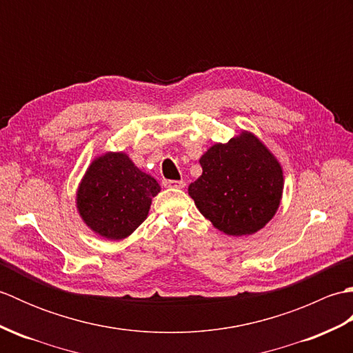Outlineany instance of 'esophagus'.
Instances as JSON below:
<instances>
[{"label":"esophagus","mask_w":353,"mask_h":353,"mask_svg":"<svg viewBox=\"0 0 353 353\" xmlns=\"http://www.w3.org/2000/svg\"><path fill=\"white\" fill-rule=\"evenodd\" d=\"M163 186L167 188H185V182L183 181H163Z\"/></svg>","instance_id":"esophagus-1"}]
</instances>
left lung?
I'll return each instance as SVG.
<instances>
[{
  "instance_id": "1",
  "label": "left lung",
  "mask_w": 353,
  "mask_h": 353,
  "mask_svg": "<svg viewBox=\"0 0 353 353\" xmlns=\"http://www.w3.org/2000/svg\"><path fill=\"white\" fill-rule=\"evenodd\" d=\"M201 176L190 185L199 211L228 235H250L273 219L283 177L276 157L252 133L215 144L201 156Z\"/></svg>"
}]
</instances>
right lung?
I'll return each instance as SVG.
<instances>
[{"label":"right lung","mask_w":353,"mask_h":353,"mask_svg":"<svg viewBox=\"0 0 353 353\" xmlns=\"http://www.w3.org/2000/svg\"><path fill=\"white\" fill-rule=\"evenodd\" d=\"M161 186L124 153H106L91 163L77 192L81 219L108 239L129 236L147 219Z\"/></svg>","instance_id":"1"}]
</instances>
